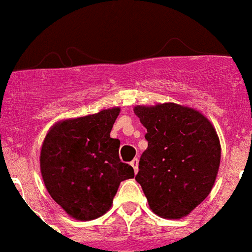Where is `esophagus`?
I'll return each mask as SVG.
<instances>
[{
	"mask_svg": "<svg viewBox=\"0 0 252 252\" xmlns=\"http://www.w3.org/2000/svg\"><path fill=\"white\" fill-rule=\"evenodd\" d=\"M130 164L132 165V168H134L135 173H137V171H139V167H137V165H139V159L134 158V159H132V160H131Z\"/></svg>",
	"mask_w": 252,
	"mask_h": 252,
	"instance_id": "esophagus-1",
	"label": "esophagus"
}]
</instances>
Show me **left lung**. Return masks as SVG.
I'll list each match as a JSON object with an SVG mask.
<instances>
[{
    "instance_id": "8db88e82",
    "label": "left lung",
    "mask_w": 252,
    "mask_h": 252,
    "mask_svg": "<svg viewBox=\"0 0 252 252\" xmlns=\"http://www.w3.org/2000/svg\"><path fill=\"white\" fill-rule=\"evenodd\" d=\"M134 112L148 131L135 180L157 216L186 217L216 182L220 163L216 128L199 111L176 103L136 105Z\"/></svg>"
}]
</instances>
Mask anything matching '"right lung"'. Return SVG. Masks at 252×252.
<instances>
[{
	"label": "right lung",
	"mask_w": 252,
	"mask_h": 252,
	"mask_svg": "<svg viewBox=\"0 0 252 252\" xmlns=\"http://www.w3.org/2000/svg\"><path fill=\"white\" fill-rule=\"evenodd\" d=\"M120 108L70 118L53 125L40 150L47 191L68 216L92 220L107 213L118 186L135 176L122 163L120 140L109 136Z\"/></svg>",
	"instance_id": "add662e5"
}]
</instances>
